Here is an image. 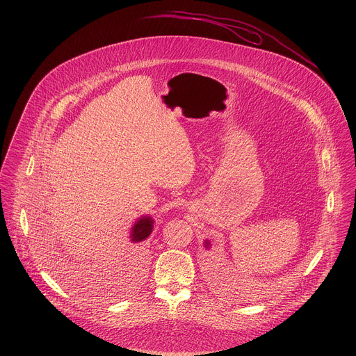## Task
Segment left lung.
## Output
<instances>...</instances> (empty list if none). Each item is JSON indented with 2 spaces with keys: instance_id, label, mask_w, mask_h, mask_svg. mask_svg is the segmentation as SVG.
Returning <instances> with one entry per match:
<instances>
[{
  "instance_id": "8db88e82",
  "label": "left lung",
  "mask_w": 356,
  "mask_h": 356,
  "mask_svg": "<svg viewBox=\"0 0 356 356\" xmlns=\"http://www.w3.org/2000/svg\"><path fill=\"white\" fill-rule=\"evenodd\" d=\"M205 245H207V247H208V241H207V243H205Z\"/></svg>"
}]
</instances>
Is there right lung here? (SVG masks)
Returning <instances> with one entry per match:
<instances>
[{
  "label": "right lung",
  "mask_w": 356,
  "mask_h": 356,
  "mask_svg": "<svg viewBox=\"0 0 356 356\" xmlns=\"http://www.w3.org/2000/svg\"><path fill=\"white\" fill-rule=\"evenodd\" d=\"M153 228V221L149 218H143L136 222L132 235H131V241L134 243V250L137 254V259L140 260L143 248H144V240L151 235Z\"/></svg>",
  "instance_id": "obj_1"
}]
</instances>
